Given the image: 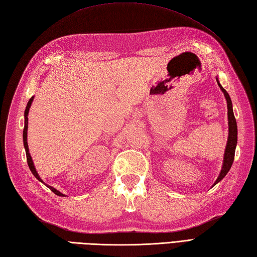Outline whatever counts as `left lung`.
Instances as JSON below:
<instances>
[{"mask_svg": "<svg viewBox=\"0 0 257 257\" xmlns=\"http://www.w3.org/2000/svg\"><path fill=\"white\" fill-rule=\"evenodd\" d=\"M218 85L220 89L223 92L225 99H226V106H228V123H229V137H228V142H226V147H225V151H224V157H223V164H222V169L221 172L217 178V181L214 182L213 186L220 181H222V178L228 174V172L230 171L232 163H233L234 160V153H235V148H236V143H237V126H236V120L233 114V108H232V101L229 96L228 92L220 84V82L218 80V77H216Z\"/></svg>", "mask_w": 257, "mask_h": 257, "instance_id": "obj_1", "label": "left lung"}]
</instances>
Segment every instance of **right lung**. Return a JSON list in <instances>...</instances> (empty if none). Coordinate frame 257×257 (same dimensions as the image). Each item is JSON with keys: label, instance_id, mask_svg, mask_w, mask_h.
<instances>
[{"label": "right lung", "instance_id": "right-lung-1", "mask_svg": "<svg viewBox=\"0 0 257 257\" xmlns=\"http://www.w3.org/2000/svg\"><path fill=\"white\" fill-rule=\"evenodd\" d=\"M33 99H34V97H32L31 99H29V101L27 103V106H26V109H25V112H24V117H25V126H24V131H23V141H24V147H25V151H26V158H27V163H28V166H29V170L32 171V173L34 174V176L37 178L38 181H40L41 183H44L43 182V180H41L40 178V176L38 175V173H37V171H36V169H35V166H34V162H33V159H32V157H31V154H29V149H28V143H27V129H28V112H29V108H31V106H32V103H33ZM45 184V183H44ZM46 186L49 188V189H51V192H53L55 193L56 195H58V196H65V195H63L62 193H60L59 192V190H57L56 188H53L52 186H49V185H47V184H45Z\"/></svg>", "mask_w": 257, "mask_h": 257}]
</instances>
